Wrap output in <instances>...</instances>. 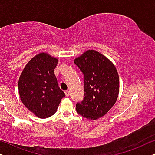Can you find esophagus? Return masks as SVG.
<instances>
[{"instance_id": "obj_1", "label": "esophagus", "mask_w": 155, "mask_h": 155, "mask_svg": "<svg viewBox=\"0 0 155 155\" xmlns=\"http://www.w3.org/2000/svg\"><path fill=\"white\" fill-rule=\"evenodd\" d=\"M64 93H65V95L67 97H68L69 95H70V91H64Z\"/></svg>"}]
</instances>
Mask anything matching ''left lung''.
<instances>
[{"label": "left lung", "mask_w": 155, "mask_h": 155, "mask_svg": "<svg viewBox=\"0 0 155 155\" xmlns=\"http://www.w3.org/2000/svg\"><path fill=\"white\" fill-rule=\"evenodd\" d=\"M74 62L84 75V100L76 105L77 111L88 120L100 118L107 114L118 97L116 68L95 50H87Z\"/></svg>", "instance_id": "8db88e82"}]
</instances>
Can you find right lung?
I'll use <instances>...</instances> for the list:
<instances>
[{"mask_svg": "<svg viewBox=\"0 0 155 155\" xmlns=\"http://www.w3.org/2000/svg\"><path fill=\"white\" fill-rule=\"evenodd\" d=\"M58 62L56 58L40 53L27 63L18 79L21 100L40 118L54 115L65 95L58 85L54 73Z\"/></svg>", "mask_w": 155, "mask_h": 155, "instance_id": "obj_1", "label": "right lung"}]
</instances>
